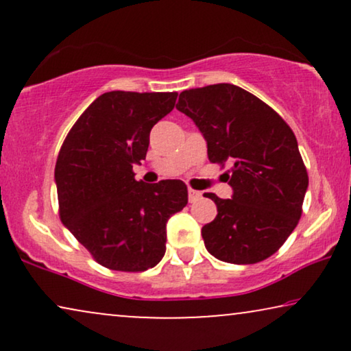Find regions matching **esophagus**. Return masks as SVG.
<instances>
[{
	"instance_id": "obj_1",
	"label": "esophagus",
	"mask_w": 351,
	"mask_h": 351,
	"mask_svg": "<svg viewBox=\"0 0 351 351\" xmlns=\"http://www.w3.org/2000/svg\"><path fill=\"white\" fill-rule=\"evenodd\" d=\"M199 198H201V191L189 189V199L191 201V203H193V201H196V199H199Z\"/></svg>"
}]
</instances>
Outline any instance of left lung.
Instances as JSON below:
<instances>
[{
    "label": "left lung",
    "instance_id": "left-lung-1",
    "mask_svg": "<svg viewBox=\"0 0 351 351\" xmlns=\"http://www.w3.org/2000/svg\"><path fill=\"white\" fill-rule=\"evenodd\" d=\"M177 110L193 119L208 143L210 162H228L232 199L206 193L217 217L206 223L204 246L228 263H257L294 232L308 189L297 138L265 102L234 84L180 93Z\"/></svg>",
    "mask_w": 351,
    "mask_h": 351
}]
</instances>
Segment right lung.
I'll list each match as a JSON object with an SVG mask.
<instances>
[{
    "label": "right lung",
    "instance_id": "right-lung-1",
    "mask_svg": "<svg viewBox=\"0 0 351 351\" xmlns=\"http://www.w3.org/2000/svg\"><path fill=\"white\" fill-rule=\"evenodd\" d=\"M176 99L177 93H105L59 152L54 179L62 223L110 270L155 267L166 252L167 220L189 203L182 180L145 184L132 172L145 160L152 128Z\"/></svg>",
    "mask_w": 351,
    "mask_h": 351
}]
</instances>
